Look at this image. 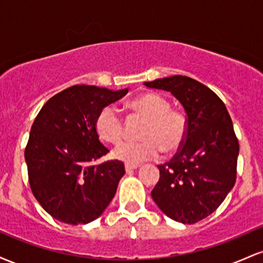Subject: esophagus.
<instances>
[{
  "label": "esophagus",
  "mask_w": 263,
  "mask_h": 263,
  "mask_svg": "<svg viewBox=\"0 0 263 263\" xmlns=\"http://www.w3.org/2000/svg\"><path fill=\"white\" fill-rule=\"evenodd\" d=\"M137 168H138L137 164H128V163H126V164H125L126 172H131V171H134V170H137Z\"/></svg>",
  "instance_id": "obj_1"
}]
</instances>
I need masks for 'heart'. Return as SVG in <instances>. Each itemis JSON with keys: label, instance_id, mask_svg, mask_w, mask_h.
Listing matches in <instances>:
<instances>
[{"label": "heart", "instance_id": "obj_1", "mask_svg": "<svg viewBox=\"0 0 263 263\" xmlns=\"http://www.w3.org/2000/svg\"><path fill=\"white\" fill-rule=\"evenodd\" d=\"M136 114L146 117L140 142H123L114 149L115 158L128 164L155 159L163 152H177L185 142L188 122L180 111L172 110L167 99L156 92H144L129 102ZM96 131L102 140L119 143L125 136V123L119 110L106 106L98 115Z\"/></svg>", "mask_w": 263, "mask_h": 263}]
</instances>
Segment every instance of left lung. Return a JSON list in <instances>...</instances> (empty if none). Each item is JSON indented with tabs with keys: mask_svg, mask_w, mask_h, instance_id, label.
I'll list each match as a JSON object with an SVG mask.
<instances>
[{
	"mask_svg": "<svg viewBox=\"0 0 263 263\" xmlns=\"http://www.w3.org/2000/svg\"><path fill=\"white\" fill-rule=\"evenodd\" d=\"M144 85L170 91L188 122L182 148L158 165L151 195L168 218L195 224L218 209L236 182L238 141L231 117L221 99L192 78L174 75Z\"/></svg>",
	"mask_w": 263,
	"mask_h": 263,
	"instance_id": "obj_1",
	"label": "left lung"
}]
</instances>
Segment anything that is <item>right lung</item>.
I'll return each mask as SVG.
<instances>
[{
	"instance_id": "add662e5",
	"label": "right lung",
	"mask_w": 263,
	"mask_h": 263,
	"mask_svg": "<svg viewBox=\"0 0 263 263\" xmlns=\"http://www.w3.org/2000/svg\"><path fill=\"white\" fill-rule=\"evenodd\" d=\"M128 89L74 85L50 98L33 122L25 151L32 193L59 221L83 225L98 219L125 174L121 161L95 162L108 152L96 119Z\"/></svg>"
}]
</instances>
